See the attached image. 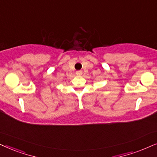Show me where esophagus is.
<instances>
[{
  "mask_svg": "<svg viewBox=\"0 0 157 157\" xmlns=\"http://www.w3.org/2000/svg\"><path fill=\"white\" fill-rule=\"evenodd\" d=\"M76 74L77 76H81V75H82V71H77Z\"/></svg>",
  "mask_w": 157,
  "mask_h": 157,
  "instance_id": "esophagus-1",
  "label": "esophagus"
}]
</instances>
